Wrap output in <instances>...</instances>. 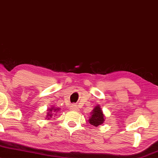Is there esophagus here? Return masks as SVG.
<instances>
[{
  "label": "esophagus",
  "mask_w": 158,
  "mask_h": 158,
  "mask_svg": "<svg viewBox=\"0 0 158 158\" xmlns=\"http://www.w3.org/2000/svg\"><path fill=\"white\" fill-rule=\"evenodd\" d=\"M69 110L71 111H78V107H77V105H75V104H72L69 106Z\"/></svg>",
  "instance_id": "esophagus-1"
}]
</instances>
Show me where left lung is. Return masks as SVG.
Masks as SVG:
<instances>
[{"mask_svg": "<svg viewBox=\"0 0 158 158\" xmlns=\"http://www.w3.org/2000/svg\"><path fill=\"white\" fill-rule=\"evenodd\" d=\"M105 116H104L103 111H102L100 105L97 104L93 109L92 112L90 113V117L89 119V123L94 127H99L103 124Z\"/></svg>", "mask_w": 158, "mask_h": 158, "instance_id": "1", "label": "left lung"}]
</instances>
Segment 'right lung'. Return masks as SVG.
Instances as JSON below:
<instances>
[{
    "label": "right lung",
    "instance_id": "add662e5",
    "mask_svg": "<svg viewBox=\"0 0 158 158\" xmlns=\"http://www.w3.org/2000/svg\"><path fill=\"white\" fill-rule=\"evenodd\" d=\"M60 110L59 108H57V107H55L54 106H52L49 107L48 109H47V112H46V117L45 119H50L52 117H53V115H56V113L59 112Z\"/></svg>",
    "mask_w": 158,
    "mask_h": 158
}]
</instances>
